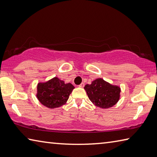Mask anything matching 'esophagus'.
Listing matches in <instances>:
<instances>
[{
  "mask_svg": "<svg viewBox=\"0 0 157 157\" xmlns=\"http://www.w3.org/2000/svg\"><path fill=\"white\" fill-rule=\"evenodd\" d=\"M84 85H85V84L83 83V82H82V83H81V84H80V85H78V87H83Z\"/></svg>",
  "mask_w": 157,
  "mask_h": 157,
  "instance_id": "1",
  "label": "esophagus"
}]
</instances>
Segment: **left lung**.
<instances>
[{
	"label": "left lung",
	"instance_id": "left-lung-1",
	"mask_svg": "<svg viewBox=\"0 0 157 157\" xmlns=\"http://www.w3.org/2000/svg\"><path fill=\"white\" fill-rule=\"evenodd\" d=\"M84 89L89 99L96 106L102 109H108L116 104L120 98V88L113 86L102 78H98L86 85Z\"/></svg>",
	"mask_w": 157,
	"mask_h": 157
}]
</instances>
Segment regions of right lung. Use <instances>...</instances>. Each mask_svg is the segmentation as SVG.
Returning a JSON list of instances; mask_svg holds the SVG:
<instances>
[{"instance_id":"right-lung-1","label":"right lung","mask_w":157,"mask_h":157,"mask_svg":"<svg viewBox=\"0 0 157 157\" xmlns=\"http://www.w3.org/2000/svg\"><path fill=\"white\" fill-rule=\"evenodd\" d=\"M74 88L71 83L65 84L63 81L55 77L48 82L37 85V97L46 107L57 108L66 102Z\"/></svg>"}]
</instances>
